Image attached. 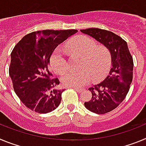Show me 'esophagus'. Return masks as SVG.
<instances>
[{"label":"esophagus","mask_w":146,"mask_h":146,"mask_svg":"<svg viewBox=\"0 0 146 146\" xmlns=\"http://www.w3.org/2000/svg\"><path fill=\"white\" fill-rule=\"evenodd\" d=\"M74 88L75 91H77V92H79V93H81L82 91V89L79 88Z\"/></svg>","instance_id":"1"}]
</instances>
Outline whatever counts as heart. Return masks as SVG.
I'll list each match as a JSON object with an SVG mask.
<instances>
[{
    "instance_id": "b5f03b06",
    "label": "heart",
    "mask_w": 146,
    "mask_h": 146,
    "mask_svg": "<svg viewBox=\"0 0 146 146\" xmlns=\"http://www.w3.org/2000/svg\"><path fill=\"white\" fill-rule=\"evenodd\" d=\"M66 49L73 55L81 57L78 71L66 72L61 77L62 84L68 87L81 88L88 84L91 77L93 80H102L108 74L112 65V55L109 49L97 45L91 37L79 35L66 44ZM50 64L57 74H63L68 68V62L60 47L52 52Z\"/></svg>"
}]
</instances>
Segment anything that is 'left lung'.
Masks as SVG:
<instances>
[{"mask_svg":"<svg viewBox=\"0 0 146 146\" xmlns=\"http://www.w3.org/2000/svg\"><path fill=\"white\" fill-rule=\"evenodd\" d=\"M110 50L113 67L104 81L88 90L92 94L90 101L84 103L88 110L96 114L109 113L126 98L133 78V58L127 43L118 35L100 28L80 30Z\"/></svg>","mask_w":146,"mask_h":146,"instance_id":"8db88e82","label":"left lung"}]
</instances>
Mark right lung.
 <instances>
[{
  "label": "right lung",
  "mask_w": 146,
  "mask_h": 146,
  "mask_svg": "<svg viewBox=\"0 0 146 146\" xmlns=\"http://www.w3.org/2000/svg\"><path fill=\"white\" fill-rule=\"evenodd\" d=\"M77 30H43L27 34L11 53L9 76L13 88L28 109L44 114L58 107L64 90H57L58 78H52L50 58L58 45Z\"/></svg>",
  "instance_id": "obj_1"
}]
</instances>
